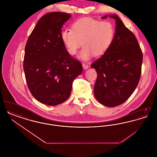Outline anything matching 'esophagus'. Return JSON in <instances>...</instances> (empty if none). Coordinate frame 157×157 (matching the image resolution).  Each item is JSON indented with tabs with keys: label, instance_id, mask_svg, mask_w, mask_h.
Segmentation results:
<instances>
[{
	"label": "esophagus",
	"instance_id": "esophagus-1",
	"mask_svg": "<svg viewBox=\"0 0 157 157\" xmlns=\"http://www.w3.org/2000/svg\"><path fill=\"white\" fill-rule=\"evenodd\" d=\"M82 67H83V69H87L89 67V65H86V64H85V63H83V64H82Z\"/></svg>",
	"mask_w": 157,
	"mask_h": 157
}]
</instances>
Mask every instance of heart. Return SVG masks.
<instances>
[{"label":"heart","mask_w":157,"mask_h":157,"mask_svg":"<svg viewBox=\"0 0 157 157\" xmlns=\"http://www.w3.org/2000/svg\"><path fill=\"white\" fill-rule=\"evenodd\" d=\"M115 36V27L108 21H101L90 17L77 20L72 25V29L62 30L60 36L70 55H75L82 45L79 55L81 59H90L93 55L101 56L106 52Z\"/></svg>","instance_id":"obj_1"}]
</instances>
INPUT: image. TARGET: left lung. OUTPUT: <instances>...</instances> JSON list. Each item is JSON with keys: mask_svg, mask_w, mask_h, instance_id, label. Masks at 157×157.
Masks as SVG:
<instances>
[{"mask_svg": "<svg viewBox=\"0 0 157 157\" xmlns=\"http://www.w3.org/2000/svg\"><path fill=\"white\" fill-rule=\"evenodd\" d=\"M109 16L116 23L112 45L90 67L97 73L94 89L96 99L106 106L114 107L125 102L136 89L141 74L142 53L134 34L120 17Z\"/></svg>", "mask_w": 157, "mask_h": 157, "instance_id": "1", "label": "left lung"}]
</instances>
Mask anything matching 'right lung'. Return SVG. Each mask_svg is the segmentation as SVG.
<instances>
[{"label":"right lung","instance_id":"obj_1","mask_svg":"<svg viewBox=\"0 0 157 157\" xmlns=\"http://www.w3.org/2000/svg\"><path fill=\"white\" fill-rule=\"evenodd\" d=\"M71 15L53 12L44 15L32 32L25 46L23 69L30 93L44 104L65 102L82 65L71 56L60 33Z\"/></svg>","mask_w":157,"mask_h":157}]
</instances>
